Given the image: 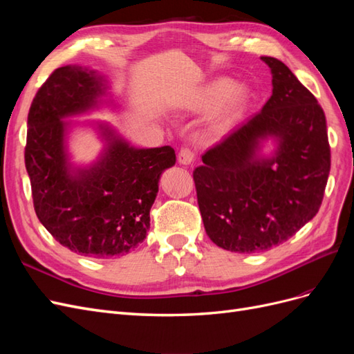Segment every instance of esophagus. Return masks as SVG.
Instances as JSON below:
<instances>
[{
	"label": "esophagus",
	"instance_id": "esophagus-1",
	"mask_svg": "<svg viewBox=\"0 0 354 354\" xmlns=\"http://www.w3.org/2000/svg\"><path fill=\"white\" fill-rule=\"evenodd\" d=\"M194 159H195V152L189 147H183L178 152V162L181 165H190L192 162H194Z\"/></svg>",
	"mask_w": 354,
	"mask_h": 354
}]
</instances>
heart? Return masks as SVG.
I'll return each instance as SVG.
<instances>
[{
  "mask_svg": "<svg viewBox=\"0 0 354 354\" xmlns=\"http://www.w3.org/2000/svg\"><path fill=\"white\" fill-rule=\"evenodd\" d=\"M250 103V90L243 84H230L229 78H216L192 93L185 106L190 111L203 112L216 106L208 120V130L221 134L234 125Z\"/></svg>",
  "mask_w": 354,
  "mask_h": 354,
  "instance_id": "1",
  "label": "heart"
}]
</instances>
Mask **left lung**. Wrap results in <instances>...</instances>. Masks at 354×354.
I'll list each match as a JSON object with an SVG mask.
<instances>
[{"label": "left lung", "instance_id": "left-lung-1", "mask_svg": "<svg viewBox=\"0 0 354 354\" xmlns=\"http://www.w3.org/2000/svg\"><path fill=\"white\" fill-rule=\"evenodd\" d=\"M261 60L272 71V97L208 149L194 171L207 234L220 248L239 254L270 250L312 220L330 169L324 109L285 63ZM267 136L278 140L269 160L258 155Z\"/></svg>", "mask_w": 354, "mask_h": 354}]
</instances>
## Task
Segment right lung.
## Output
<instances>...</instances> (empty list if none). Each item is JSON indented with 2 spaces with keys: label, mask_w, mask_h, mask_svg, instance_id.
<instances>
[{
  "label": "right lung",
  "mask_w": 354,
  "mask_h": 354,
  "mask_svg": "<svg viewBox=\"0 0 354 354\" xmlns=\"http://www.w3.org/2000/svg\"><path fill=\"white\" fill-rule=\"evenodd\" d=\"M104 88L93 71L56 69L32 100L25 147L37 217L60 245L93 259L125 255L145 241L159 177L176 164L171 146L136 149L102 125L100 159L72 168L62 120L91 109Z\"/></svg>",
  "instance_id": "1"
}]
</instances>
